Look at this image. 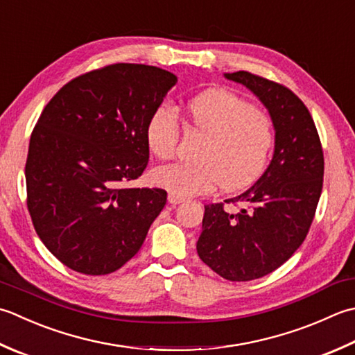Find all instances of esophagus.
Segmentation results:
<instances>
[{"label": "esophagus", "instance_id": "1", "mask_svg": "<svg viewBox=\"0 0 355 355\" xmlns=\"http://www.w3.org/2000/svg\"><path fill=\"white\" fill-rule=\"evenodd\" d=\"M168 200H169V203H171V205H180V203H183V201H184L186 198H184V197H180V196H177V193L171 192V193H169V197H168Z\"/></svg>", "mask_w": 355, "mask_h": 355}]
</instances>
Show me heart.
Wrapping results in <instances>:
<instances>
[{
	"mask_svg": "<svg viewBox=\"0 0 355 355\" xmlns=\"http://www.w3.org/2000/svg\"><path fill=\"white\" fill-rule=\"evenodd\" d=\"M192 129L206 135L197 163H169L152 171L154 183L177 196L189 197L220 184L237 191L251 184L265 169L274 146L272 118L240 95L209 89L184 103ZM180 140V123L173 109L162 104L150 114L146 141L157 158H171Z\"/></svg>",
	"mask_w": 355,
	"mask_h": 355,
	"instance_id": "b5f03b06",
	"label": "heart"
}]
</instances>
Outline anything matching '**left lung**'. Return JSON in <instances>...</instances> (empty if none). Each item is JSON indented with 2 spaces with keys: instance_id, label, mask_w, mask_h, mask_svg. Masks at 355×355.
<instances>
[{
  "instance_id": "8db88e82",
  "label": "left lung",
  "mask_w": 355,
  "mask_h": 355,
  "mask_svg": "<svg viewBox=\"0 0 355 355\" xmlns=\"http://www.w3.org/2000/svg\"><path fill=\"white\" fill-rule=\"evenodd\" d=\"M268 107L275 150L265 173L240 196L205 206L197 252L214 272L231 282L260 279L280 268L308 235L323 187V149L314 120L298 96L280 83L246 71L225 73Z\"/></svg>"
}]
</instances>
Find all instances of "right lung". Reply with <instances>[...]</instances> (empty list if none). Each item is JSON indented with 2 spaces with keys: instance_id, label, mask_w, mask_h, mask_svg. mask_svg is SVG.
<instances>
[{
  "instance_id": "1",
  "label": "right lung",
  "mask_w": 355,
  "mask_h": 355,
  "mask_svg": "<svg viewBox=\"0 0 355 355\" xmlns=\"http://www.w3.org/2000/svg\"><path fill=\"white\" fill-rule=\"evenodd\" d=\"M175 83L159 67L116 62L76 76L46 104L26 162L27 209L64 266L106 275L140 251L168 192L124 184L148 166L146 126Z\"/></svg>"
}]
</instances>
